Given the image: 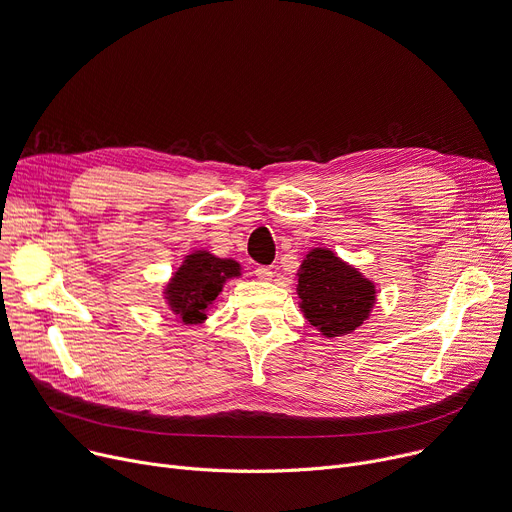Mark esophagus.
I'll list each match as a JSON object with an SVG mask.
<instances>
[{
    "mask_svg": "<svg viewBox=\"0 0 512 512\" xmlns=\"http://www.w3.org/2000/svg\"><path fill=\"white\" fill-rule=\"evenodd\" d=\"M255 275L259 277L261 282H271V277H273V269H271V267H257V269H255Z\"/></svg>",
    "mask_w": 512,
    "mask_h": 512,
    "instance_id": "esophagus-1",
    "label": "esophagus"
}]
</instances>
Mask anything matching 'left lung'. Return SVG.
Instances as JSON below:
<instances>
[{
    "mask_svg": "<svg viewBox=\"0 0 512 512\" xmlns=\"http://www.w3.org/2000/svg\"><path fill=\"white\" fill-rule=\"evenodd\" d=\"M296 275L300 310L327 339L359 329L376 304V284L331 249H310Z\"/></svg>",
    "mask_w": 512,
    "mask_h": 512,
    "instance_id": "1",
    "label": "left lung"
}]
</instances>
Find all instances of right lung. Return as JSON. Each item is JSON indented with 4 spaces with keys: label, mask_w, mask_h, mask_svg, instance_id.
Listing matches in <instances>:
<instances>
[{
    "label": "right lung",
    "mask_w": 512,
    "mask_h": 512,
    "mask_svg": "<svg viewBox=\"0 0 512 512\" xmlns=\"http://www.w3.org/2000/svg\"><path fill=\"white\" fill-rule=\"evenodd\" d=\"M241 277V263L220 259L210 251H194L171 275L163 296L181 324H202L224 284Z\"/></svg>",
    "instance_id": "1"
}]
</instances>
